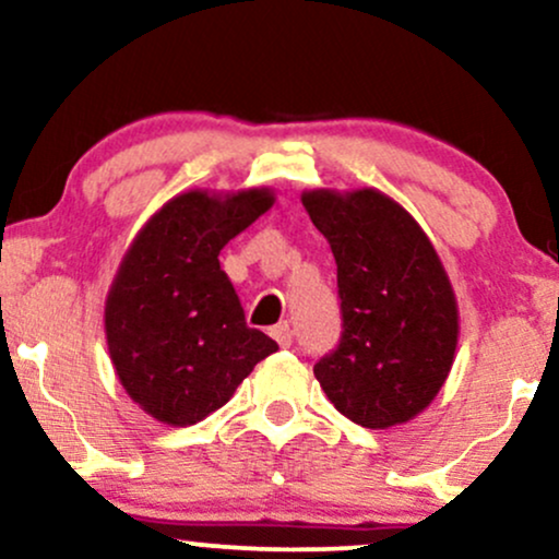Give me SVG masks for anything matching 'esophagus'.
I'll use <instances>...</instances> for the list:
<instances>
[{
    "label": "esophagus",
    "instance_id": "1",
    "mask_svg": "<svg viewBox=\"0 0 559 559\" xmlns=\"http://www.w3.org/2000/svg\"><path fill=\"white\" fill-rule=\"evenodd\" d=\"M271 335L278 341L281 348L292 346V328H288V322H278V325L271 328Z\"/></svg>",
    "mask_w": 559,
    "mask_h": 559
}]
</instances>
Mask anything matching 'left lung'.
I'll return each instance as SVG.
<instances>
[{
    "instance_id": "8db88e82",
    "label": "left lung",
    "mask_w": 559,
    "mask_h": 559,
    "mask_svg": "<svg viewBox=\"0 0 559 559\" xmlns=\"http://www.w3.org/2000/svg\"><path fill=\"white\" fill-rule=\"evenodd\" d=\"M301 205L333 250L344 314L341 344L314 378L356 425H406L445 385L459 346V301L440 254L374 187L307 190Z\"/></svg>"
}]
</instances>
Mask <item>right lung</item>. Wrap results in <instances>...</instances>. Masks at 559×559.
<instances>
[{"label": "right lung", "mask_w": 559, "mask_h": 559, "mask_svg": "<svg viewBox=\"0 0 559 559\" xmlns=\"http://www.w3.org/2000/svg\"><path fill=\"white\" fill-rule=\"evenodd\" d=\"M273 203L267 187L187 190L158 207L124 252L104 307L106 344L127 395L153 419L198 425L278 352L273 338L247 328L218 262Z\"/></svg>", "instance_id": "right-lung-1"}]
</instances>
